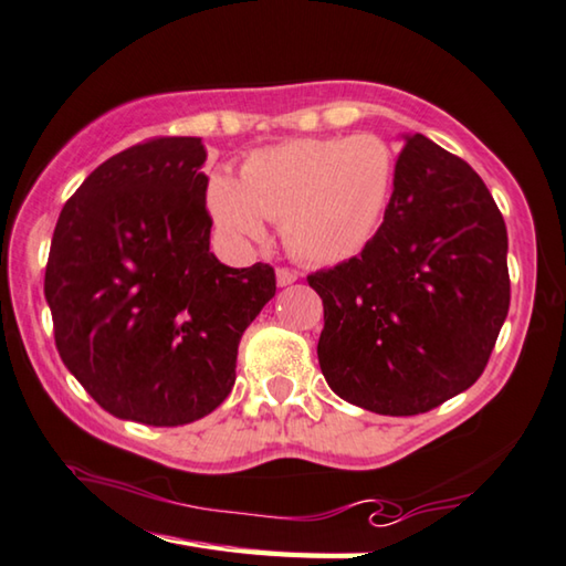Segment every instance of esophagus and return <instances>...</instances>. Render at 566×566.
I'll use <instances>...</instances> for the list:
<instances>
[{
    "label": "esophagus",
    "mask_w": 566,
    "mask_h": 566,
    "mask_svg": "<svg viewBox=\"0 0 566 566\" xmlns=\"http://www.w3.org/2000/svg\"><path fill=\"white\" fill-rule=\"evenodd\" d=\"M296 280H300V272L290 270V266H280V270H276V284H280V286H290Z\"/></svg>",
    "instance_id": "esophagus-1"
}]
</instances>
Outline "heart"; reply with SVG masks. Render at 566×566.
I'll return each mask as SVG.
<instances>
[{
    "label": "heart",
    "mask_w": 566,
    "mask_h": 566,
    "mask_svg": "<svg viewBox=\"0 0 566 566\" xmlns=\"http://www.w3.org/2000/svg\"><path fill=\"white\" fill-rule=\"evenodd\" d=\"M396 156L374 133L300 138L256 150L240 182L214 172L208 210L230 242L262 240L282 222L286 248L306 262H344L364 250L394 192Z\"/></svg>",
    "instance_id": "b5f03b06"
}]
</instances>
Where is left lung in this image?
I'll return each instance as SVG.
<instances>
[{"instance_id": "obj_1", "label": "left lung", "mask_w": 566, "mask_h": 566, "mask_svg": "<svg viewBox=\"0 0 566 566\" xmlns=\"http://www.w3.org/2000/svg\"><path fill=\"white\" fill-rule=\"evenodd\" d=\"M306 282L324 302L316 354L334 394L381 416L428 413L478 381L505 324V220L465 160L416 133L381 228Z\"/></svg>"}]
</instances>
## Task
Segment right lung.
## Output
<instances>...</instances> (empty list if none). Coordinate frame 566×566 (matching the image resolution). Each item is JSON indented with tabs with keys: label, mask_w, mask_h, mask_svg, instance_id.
Masks as SVG:
<instances>
[{
	"label": "right lung",
	"mask_w": 566,
	"mask_h": 566,
	"mask_svg": "<svg viewBox=\"0 0 566 566\" xmlns=\"http://www.w3.org/2000/svg\"><path fill=\"white\" fill-rule=\"evenodd\" d=\"M208 150L166 136L130 146L66 200L44 294L59 356L111 416L172 428L212 413L238 348L276 292L270 264L210 252Z\"/></svg>",
	"instance_id": "add662e5"
}]
</instances>
